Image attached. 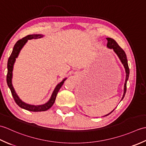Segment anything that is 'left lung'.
<instances>
[{
	"mask_svg": "<svg viewBox=\"0 0 146 146\" xmlns=\"http://www.w3.org/2000/svg\"><path fill=\"white\" fill-rule=\"evenodd\" d=\"M106 39H107V46L108 48L113 49V51L115 52V53L117 55V56L119 57V60H120L121 63H122L123 66V67H124L125 70L126 76H125V84H124V88H123V94L122 98V100L123 97H124L125 94L126 93L127 82V80L129 79V66H128L127 59V56L125 54V52H124V51H123V49L120 47L119 44H117V42L115 41L113 39L110 38H107ZM113 110H114V109H113ZM113 110H112L110 113L106 115H105V116L108 115L110 114Z\"/></svg>",
	"mask_w": 146,
	"mask_h": 146,
	"instance_id": "obj_1",
	"label": "left lung"
}]
</instances>
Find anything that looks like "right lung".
<instances>
[{
	"label": "right lung",
	"mask_w": 146,
	"mask_h": 146,
	"mask_svg": "<svg viewBox=\"0 0 146 146\" xmlns=\"http://www.w3.org/2000/svg\"><path fill=\"white\" fill-rule=\"evenodd\" d=\"M44 36L41 35H30L24 37L23 39H19V41H17L15 43L13 50H12V53L10 56V57L9 58L8 62H7V85L11 90V94L12 95V97H13L14 100L19 106L21 108H24V109L29 110V111H46L48 110L49 108H50L52 105L54 104L56 98V95L58 94V92L60 90L61 88V86L63 85L65 80L66 78H64L63 80V81L61 82L60 83H58L57 86H56L54 88L53 92L51 95V97L49 99V101L44 104L40 105H30L27 104L25 102L22 101L19 97H18L16 93H15V90L12 86V71H13V68H14V64L15 61V58H17L21 50V49L23 48V46L25 45L26 43L27 42V40L29 39H38V38H41Z\"/></svg>",
	"instance_id": "right-lung-1"
}]
</instances>
